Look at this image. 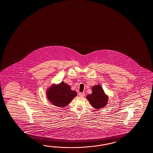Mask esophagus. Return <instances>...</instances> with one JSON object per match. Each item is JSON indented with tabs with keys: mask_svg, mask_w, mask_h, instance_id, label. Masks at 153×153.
Segmentation results:
<instances>
[{
	"mask_svg": "<svg viewBox=\"0 0 153 153\" xmlns=\"http://www.w3.org/2000/svg\"><path fill=\"white\" fill-rule=\"evenodd\" d=\"M79 95L81 97H84L85 96V94L84 92H79Z\"/></svg>",
	"mask_w": 153,
	"mask_h": 153,
	"instance_id": "34e87169",
	"label": "esophagus"
}]
</instances>
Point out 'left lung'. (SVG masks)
Returning a JSON list of instances; mask_svg holds the SVG:
<instances>
[{"label": "left lung", "mask_w": 153, "mask_h": 153, "mask_svg": "<svg viewBox=\"0 0 153 153\" xmlns=\"http://www.w3.org/2000/svg\"><path fill=\"white\" fill-rule=\"evenodd\" d=\"M92 91L91 94L86 96L91 106L96 109L104 108L108 104V96L105 94L102 87L100 85L94 86Z\"/></svg>", "instance_id": "left-lung-1"}]
</instances>
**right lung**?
I'll return each mask as SVG.
<instances>
[{
	"mask_svg": "<svg viewBox=\"0 0 153 153\" xmlns=\"http://www.w3.org/2000/svg\"><path fill=\"white\" fill-rule=\"evenodd\" d=\"M46 94L50 102L59 108L65 107L77 96L76 92L71 90L70 86L63 81L52 85L47 88Z\"/></svg>",
	"mask_w": 153,
	"mask_h": 153,
	"instance_id": "obj_1",
	"label": "right lung"
}]
</instances>
